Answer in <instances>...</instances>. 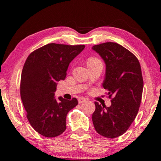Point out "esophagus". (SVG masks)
Wrapping results in <instances>:
<instances>
[{
	"instance_id": "34e87169",
	"label": "esophagus",
	"mask_w": 161,
	"mask_h": 161,
	"mask_svg": "<svg viewBox=\"0 0 161 161\" xmlns=\"http://www.w3.org/2000/svg\"><path fill=\"white\" fill-rule=\"evenodd\" d=\"M86 101V98H84V97H80L78 99V103H85Z\"/></svg>"
}]
</instances>
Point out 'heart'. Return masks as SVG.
I'll return each mask as SVG.
<instances>
[{
	"mask_svg": "<svg viewBox=\"0 0 161 161\" xmlns=\"http://www.w3.org/2000/svg\"><path fill=\"white\" fill-rule=\"evenodd\" d=\"M100 61L98 58H94V57H91V58H88V60H87V64H92V63L96 62V61Z\"/></svg>",
	"mask_w": 161,
	"mask_h": 161,
	"instance_id": "1",
	"label": "heart"
}]
</instances>
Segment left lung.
Instances as JSON below:
<instances>
[{"label":"left lung","instance_id":"1","mask_svg":"<svg viewBox=\"0 0 161 161\" xmlns=\"http://www.w3.org/2000/svg\"><path fill=\"white\" fill-rule=\"evenodd\" d=\"M92 49L105 63L103 86L111 98L109 107L94 102L92 122L100 135L114 138L127 130L138 114L144 88L142 69L138 58L117 43L105 42Z\"/></svg>","mask_w":161,"mask_h":161}]
</instances>
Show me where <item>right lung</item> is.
<instances>
[{
	"label": "right lung",
	"instance_id": "add662e5",
	"mask_svg": "<svg viewBox=\"0 0 161 161\" xmlns=\"http://www.w3.org/2000/svg\"><path fill=\"white\" fill-rule=\"evenodd\" d=\"M85 45L50 43L32 52L21 74L20 96L26 116L33 128L42 136L56 137L66 130V118L78 100L55 98L57 83L64 80L69 63Z\"/></svg>",
	"mask_w": 161,
	"mask_h": 161
}]
</instances>
